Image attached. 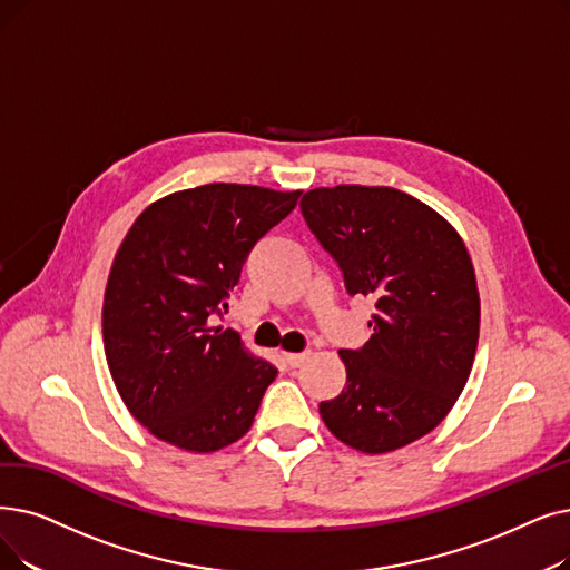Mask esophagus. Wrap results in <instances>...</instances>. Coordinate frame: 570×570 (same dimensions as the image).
I'll list each match as a JSON object with an SVG mask.
<instances>
[{
  "instance_id": "34e87169",
  "label": "esophagus",
  "mask_w": 570,
  "mask_h": 570,
  "mask_svg": "<svg viewBox=\"0 0 570 570\" xmlns=\"http://www.w3.org/2000/svg\"><path fill=\"white\" fill-rule=\"evenodd\" d=\"M307 358H309V352H301V354H284V361H286L291 367H298V365H303Z\"/></svg>"
}]
</instances>
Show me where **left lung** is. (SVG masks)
Segmentation results:
<instances>
[{
    "label": "left lung",
    "mask_w": 570,
    "mask_h": 570,
    "mask_svg": "<svg viewBox=\"0 0 570 570\" xmlns=\"http://www.w3.org/2000/svg\"><path fill=\"white\" fill-rule=\"evenodd\" d=\"M301 209L346 291L377 298L373 335L361 350H340L346 384L318 405L321 419L358 452L401 450L450 414L473 367V261L448 218L389 186L314 188Z\"/></svg>",
    "instance_id": "left-lung-1"
}]
</instances>
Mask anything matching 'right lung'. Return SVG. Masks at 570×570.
<instances>
[{"instance_id": "add662e5", "label": "right lung", "mask_w": 570, "mask_h": 570, "mask_svg": "<svg viewBox=\"0 0 570 570\" xmlns=\"http://www.w3.org/2000/svg\"><path fill=\"white\" fill-rule=\"evenodd\" d=\"M301 193L246 184L171 193L118 246L102 307L105 354L122 403L158 440L209 454L252 429L277 367L209 321L228 309L246 256Z\"/></svg>"}]
</instances>
